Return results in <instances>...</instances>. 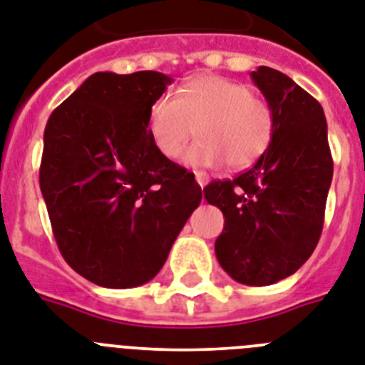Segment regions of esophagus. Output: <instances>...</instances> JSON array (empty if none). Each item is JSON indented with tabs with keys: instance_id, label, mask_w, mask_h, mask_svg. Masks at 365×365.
I'll list each match as a JSON object with an SVG mask.
<instances>
[{
	"instance_id": "1",
	"label": "esophagus",
	"mask_w": 365,
	"mask_h": 365,
	"mask_svg": "<svg viewBox=\"0 0 365 365\" xmlns=\"http://www.w3.org/2000/svg\"><path fill=\"white\" fill-rule=\"evenodd\" d=\"M195 178H197V183H198V185H200V187H204V185H208L210 176L206 173H197V174H195Z\"/></svg>"
}]
</instances>
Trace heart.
<instances>
[{
    "label": "heart",
    "mask_w": 365,
    "mask_h": 365,
    "mask_svg": "<svg viewBox=\"0 0 365 365\" xmlns=\"http://www.w3.org/2000/svg\"><path fill=\"white\" fill-rule=\"evenodd\" d=\"M198 138L183 153L191 167H213L227 159L229 167H251L272 144L275 115L268 101L253 96L244 82L223 76H195L180 96L163 91L148 112V135L167 159L182 152L195 133Z\"/></svg>",
    "instance_id": "heart-1"
}]
</instances>
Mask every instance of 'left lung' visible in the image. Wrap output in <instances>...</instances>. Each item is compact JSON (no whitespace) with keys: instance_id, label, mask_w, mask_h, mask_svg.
Masks as SVG:
<instances>
[{"instance_id":"1","label":"left lung","mask_w":365,"mask_h":365,"mask_svg":"<svg viewBox=\"0 0 365 365\" xmlns=\"http://www.w3.org/2000/svg\"><path fill=\"white\" fill-rule=\"evenodd\" d=\"M275 115L266 153L234 180L204 187L223 212L215 240L221 268L238 283L264 287L292 275L315 251L334 174L321 103L279 71L251 73Z\"/></svg>"}]
</instances>
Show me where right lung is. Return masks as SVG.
<instances>
[{
    "mask_svg": "<svg viewBox=\"0 0 365 365\" xmlns=\"http://www.w3.org/2000/svg\"><path fill=\"white\" fill-rule=\"evenodd\" d=\"M173 84L157 71L96 73L52 112L38 170L56 244L106 289L153 279L202 200L195 174L157 152L148 112Z\"/></svg>",
    "mask_w": 365,
    "mask_h": 365,
    "instance_id": "right-lung-1",
    "label": "right lung"
}]
</instances>
